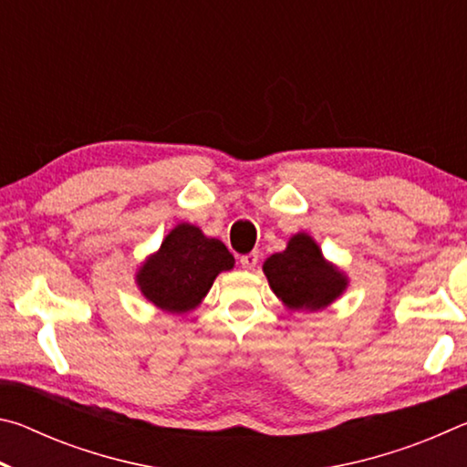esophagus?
<instances>
[{
  "label": "esophagus",
  "mask_w": 467,
  "mask_h": 467,
  "mask_svg": "<svg viewBox=\"0 0 467 467\" xmlns=\"http://www.w3.org/2000/svg\"><path fill=\"white\" fill-rule=\"evenodd\" d=\"M257 262H259V255L255 251H251V253H247V255L241 257V265L244 267V270H253V267L257 265Z\"/></svg>",
  "instance_id": "1"
}]
</instances>
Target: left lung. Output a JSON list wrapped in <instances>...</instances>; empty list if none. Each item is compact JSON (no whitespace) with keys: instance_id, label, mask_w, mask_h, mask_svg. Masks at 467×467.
I'll list each match as a JSON object with an SVG mask.
<instances>
[{"instance_id":"obj_1","label":"left lung","mask_w":467,"mask_h":467,"mask_svg":"<svg viewBox=\"0 0 467 467\" xmlns=\"http://www.w3.org/2000/svg\"><path fill=\"white\" fill-rule=\"evenodd\" d=\"M264 272L275 296L290 309H323L346 288L344 275L323 259L317 243L305 233L292 236L286 251L267 259Z\"/></svg>"}]
</instances>
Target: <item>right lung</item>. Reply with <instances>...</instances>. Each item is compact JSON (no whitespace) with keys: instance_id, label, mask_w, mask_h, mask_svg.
Segmentation results:
<instances>
[{"instance_id":"obj_1","label":"right lung","mask_w":467,"mask_h":467,"mask_svg":"<svg viewBox=\"0 0 467 467\" xmlns=\"http://www.w3.org/2000/svg\"><path fill=\"white\" fill-rule=\"evenodd\" d=\"M233 265V253L223 241L208 239L192 224H179L161 251L141 265L138 284L150 303L171 313H187L202 303L216 275Z\"/></svg>"}]
</instances>
